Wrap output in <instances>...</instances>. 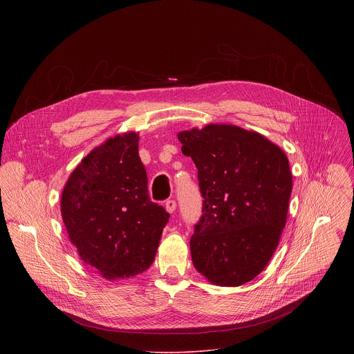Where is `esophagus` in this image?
Here are the masks:
<instances>
[{"instance_id": "esophagus-1", "label": "esophagus", "mask_w": 354, "mask_h": 354, "mask_svg": "<svg viewBox=\"0 0 354 354\" xmlns=\"http://www.w3.org/2000/svg\"><path fill=\"white\" fill-rule=\"evenodd\" d=\"M165 209H167V212L168 213H174L175 210H176V201L175 200H172V198H169V200H167L165 201Z\"/></svg>"}]
</instances>
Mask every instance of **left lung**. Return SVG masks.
I'll use <instances>...</instances> for the list:
<instances>
[{"label": "left lung", "mask_w": 354, "mask_h": 354, "mask_svg": "<svg viewBox=\"0 0 354 354\" xmlns=\"http://www.w3.org/2000/svg\"><path fill=\"white\" fill-rule=\"evenodd\" d=\"M178 138L203 197L190 238L193 265L213 284H245L266 268L286 225L288 160L262 134L232 124L180 131Z\"/></svg>", "instance_id": "left-lung-1"}]
</instances>
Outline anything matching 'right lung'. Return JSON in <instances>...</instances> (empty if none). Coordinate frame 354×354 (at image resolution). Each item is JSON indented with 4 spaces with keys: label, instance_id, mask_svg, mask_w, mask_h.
<instances>
[{
    "label": "right lung",
    "instance_id": "add662e5",
    "mask_svg": "<svg viewBox=\"0 0 354 354\" xmlns=\"http://www.w3.org/2000/svg\"><path fill=\"white\" fill-rule=\"evenodd\" d=\"M138 134L106 140L81 161L62 193V216L80 258L106 279L131 277L156 259L165 209L149 200Z\"/></svg>",
    "mask_w": 354,
    "mask_h": 354
}]
</instances>
